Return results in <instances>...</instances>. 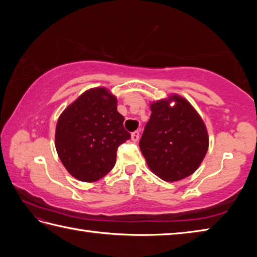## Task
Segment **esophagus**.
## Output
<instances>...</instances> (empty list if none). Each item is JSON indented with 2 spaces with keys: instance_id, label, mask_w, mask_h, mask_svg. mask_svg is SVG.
Returning <instances> with one entry per match:
<instances>
[{
  "instance_id": "1",
  "label": "esophagus",
  "mask_w": 257,
  "mask_h": 257,
  "mask_svg": "<svg viewBox=\"0 0 257 257\" xmlns=\"http://www.w3.org/2000/svg\"><path fill=\"white\" fill-rule=\"evenodd\" d=\"M132 139L134 142H137L138 139H139V132L137 130V132H134L133 134H132Z\"/></svg>"
}]
</instances>
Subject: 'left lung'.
Returning a JSON list of instances; mask_svg holds the SVG:
<instances>
[{"label": "left lung", "mask_w": 257, "mask_h": 257, "mask_svg": "<svg viewBox=\"0 0 257 257\" xmlns=\"http://www.w3.org/2000/svg\"><path fill=\"white\" fill-rule=\"evenodd\" d=\"M175 105L159 101L151 105V118L139 141V147L152 171L165 181L190 176L202 163L208 137L201 116L180 96Z\"/></svg>", "instance_id": "1"}]
</instances>
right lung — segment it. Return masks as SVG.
<instances>
[{
    "instance_id": "add662e5",
    "label": "right lung",
    "mask_w": 257,
    "mask_h": 257,
    "mask_svg": "<svg viewBox=\"0 0 257 257\" xmlns=\"http://www.w3.org/2000/svg\"><path fill=\"white\" fill-rule=\"evenodd\" d=\"M116 98L105 88L85 92L60 115L55 147L61 162L77 179L93 182L114 167L116 150L130 139Z\"/></svg>"
}]
</instances>
